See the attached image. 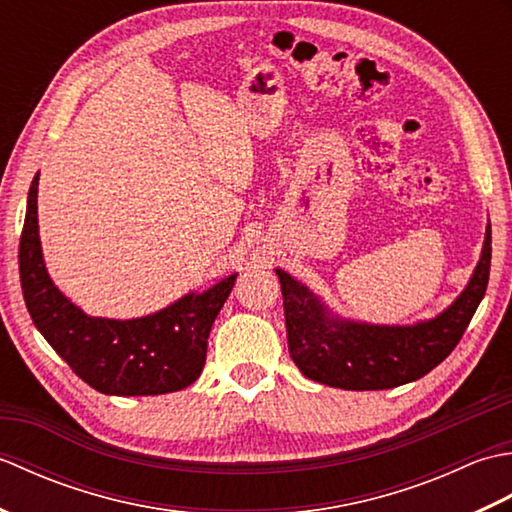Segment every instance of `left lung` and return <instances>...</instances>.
I'll list each match as a JSON object with an SVG mask.
<instances>
[{
    "instance_id": "obj_1",
    "label": "left lung",
    "mask_w": 512,
    "mask_h": 512,
    "mask_svg": "<svg viewBox=\"0 0 512 512\" xmlns=\"http://www.w3.org/2000/svg\"><path fill=\"white\" fill-rule=\"evenodd\" d=\"M491 250L488 224L469 286L436 319L416 325H369L330 317L306 286L277 268L292 361L317 383L354 391L391 389L422 378L455 350L469 328L488 286Z\"/></svg>"
}]
</instances>
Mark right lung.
<instances>
[{
	"mask_svg": "<svg viewBox=\"0 0 512 512\" xmlns=\"http://www.w3.org/2000/svg\"><path fill=\"white\" fill-rule=\"evenodd\" d=\"M37 184H30L19 239V279L32 323L72 372L101 394L158 396L198 380L209 332L231 295V275L202 295H187L143 319L88 317L52 284L37 231Z\"/></svg>",
	"mask_w": 512,
	"mask_h": 512,
	"instance_id": "right-lung-1",
	"label": "right lung"
}]
</instances>
